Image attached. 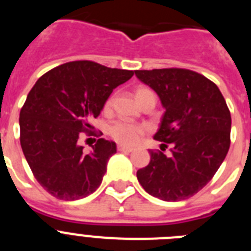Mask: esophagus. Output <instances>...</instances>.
Listing matches in <instances>:
<instances>
[{"mask_svg": "<svg viewBox=\"0 0 251 251\" xmlns=\"http://www.w3.org/2000/svg\"><path fill=\"white\" fill-rule=\"evenodd\" d=\"M117 148H118L119 152H132L133 151L132 147H127V146H122V145H119Z\"/></svg>", "mask_w": 251, "mask_h": 251, "instance_id": "1", "label": "esophagus"}]
</instances>
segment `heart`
Wrapping results in <instances>:
<instances>
[{
	"label": "heart",
	"instance_id": "obj_1",
	"mask_svg": "<svg viewBox=\"0 0 251 251\" xmlns=\"http://www.w3.org/2000/svg\"><path fill=\"white\" fill-rule=\"evenodd\" d=\"M151 93L147 88H138L136 90L137 100L141 99L143 95ZM112 104V99H108L105 103V109H108ZM145 133V127L139 124L130 123V122H117L110 127L109 134L115 142H118L121 145H134L141 139V137Z\"/></svg>",
	"mask_w": 251,
	"mask_h": 251
}]
</instances>
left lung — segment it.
<instances>
[{
  "instance_id": "obj_1",
  "label": "left lung",
  "mask_w": 251,
  "mask_h": 251,
  "mask_svg": "<svg viewBox=\"0 0 251 251\" xmlns=\"http://www.w3.org/2000/svg\"><path fill=\"white\" fill-rule=\"evenodd\" d=\"M159 97L165 113L153 138L170 145L171 156L151 151L137 171L142 187L163 201H181L205 187L230 147L231 115L216 84L187 69L136 70Z\"/></svg>"
}]
</instances>
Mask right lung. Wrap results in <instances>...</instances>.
<instances>
[{"label":"right lung","instance_id":"obj_1","mask_svg":"<svg viewBox=\"0 0 251 251\" xmlns=\"http://www.w3.org/2000/svg\"><path fill=\"white\" fill-rule=\"evenodd\" d=\"M133 76L132 70L94 61L66 63L40 77L20 112L22 152L37 182L56 199L74 201L100 186L114 142L99 138L90 153L79 134L90 132L113 89Z\"/></svg>","mask_w":251,"mask_h":251}]
</instances>
